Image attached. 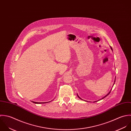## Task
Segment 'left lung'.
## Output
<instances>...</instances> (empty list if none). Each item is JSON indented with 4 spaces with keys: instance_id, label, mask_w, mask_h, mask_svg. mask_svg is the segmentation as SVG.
<instances>
[{
    "instance_id": "left-lung-1",
    "label": "left lung",
    "mask_w": 131,
    "mask_h": 131,
    "mask_svg": "<svg viewBox=\"0 0 131 131\" xmlns=\"http://www.w3.org/2000/svg\"><path fill=\"white\" fill-rule=\"evenodd\" d=\"M110 48H111V50H112V51H113V50H112V47H110ZM115 78H115V80H114V82H115ZM114 84H113V85H114ZM111 89H112V88H111V90H110V91H109V92H108V93H107V94H106V95H105V96H104V97H102V98H101V99H100V100H102V99H104V97H106V96H107V95H108V94H109V93H110V92H111ZM77 94V96H78V97H79V99H81V100H82V99H81V98H80V96H79V95H78V94ZM99 100H98V101H99ZM97 101H94V102H97ZM87 102H88V101H87Z\"/></svg>"
}]
</instances>
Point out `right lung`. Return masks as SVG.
Segmentation results:
<instances>
[{
  "instance_id": "right-lung-1",
  "label": "right lung",
  "mask_w": 131,
  "mask_h": 131,
  "mask_svg": "<svg viewBox=\"0 0 131 131\" xmlns=\"http://www.w3.org/2000/svg\"><path fill=\"white\" fill-rule=\"evenodd\" d=\"M32 102H33L35 104H42V103H48V102H34V101H32Z\"/></svg>"
}]
</instances>
